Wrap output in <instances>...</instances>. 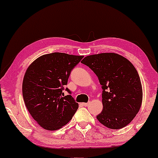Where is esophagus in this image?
I'll list each match as a JSON object with an SVG mask.
<instances>
[{"instance_id":"obj_1","label":"esophagus","mask_w":158,"mask_h":158,"mask_svg":"<svg viewBox=\"0 0 158 158\" xmlns=\"http://www.w3.org/2000/svg\"><path fill=\"white\" fill-rule=\"evenodd\" d=\"M90 102H83V103H81V105H82V106H85V107H86V106H89V105H90Z\"/></svg>"}]
</instances>
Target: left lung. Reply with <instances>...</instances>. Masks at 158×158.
<instances>
[{
    "label": "left lung",
    "instance_id": "obj_1",
    "mask_svg": "<svg viewBox=\"0 0 158 158\" xmlns=\"http://www.w3.org/2000/svg\"><path fill=\"white\" fill-rule=\"evenodd\" d=\"M81 62L93 70L102 85L103 108L97 116L99 122L111 129L129 124L143 100L142 85L134 65L114 52L88 56Z\"/></svg>",
    "mask_w": 158,
    "mask_h": 158
}]
</instances>
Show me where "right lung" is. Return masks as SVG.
<instances>
[{
  "label": "right lung",
  "instance_id": "1",
  "mask_svg": "<svg viewBox=\"0 0 158 158\" xmlns=\"http://www.w3.org/2000/svg\"><path fill=\"white\" fill-rule=\"evenodd\" d=\"M82 58L52 52L40 56L27 68L22 84L23 100L32 118L44 129L61 128L79 108L72 96H64L62 91L70 72Z\"/></svg>",
  "mask_w": 158,
  "mask_h": 158
}]
</instances>
